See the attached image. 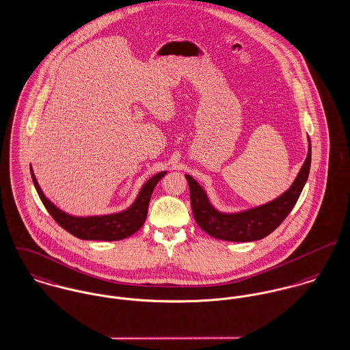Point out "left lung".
<instances>
[{
    "label": "left lung",
    "instance_id": "left-lung-1",
    "mask_svg": "<svg viewBox=\"0 0 350 350\" xmlns=\"http://www.w3.org/2000/svg\"><path fill=\"white\" fill-rule=\"evenodd\" d=\"M312 161V145L309 139L308 156L295 183L285 193L265 205L240 212L221 213L209 202L205 190L188 174L191 212L197 225L209 236L224 241L249 242L261 240L280 226V224L292 212L297 200L305 187Z\"/></svg>",
    "mask_w": 350,
    "mask_h": 350
}]
</instances>
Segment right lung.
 <instances>
[{"mask_svg": "<svg viewBox=\"0 0 350 350\" xmlns=\"http://www.w3.org/2000/svg\"><path fill=\"white\" fill-rule=\"evenodd\" d=\"M30 173H31L36 190L44 206L46 208L49 215L53 217L54 221L66 232L76 236L77 239L94 240V241H118L135 233L146 219L148 206H149L153 189L166 174V172H160L154 174L152 178H149L139 190L138 197L135 198L133 205L121 213L94 215V217H73L59 211L44 196L31 167H30Z\"/></svg>", "mask_w": 350, "mask_h": 350, "instance_id": "add662e5", "label": "right lung"}]
</instances>
